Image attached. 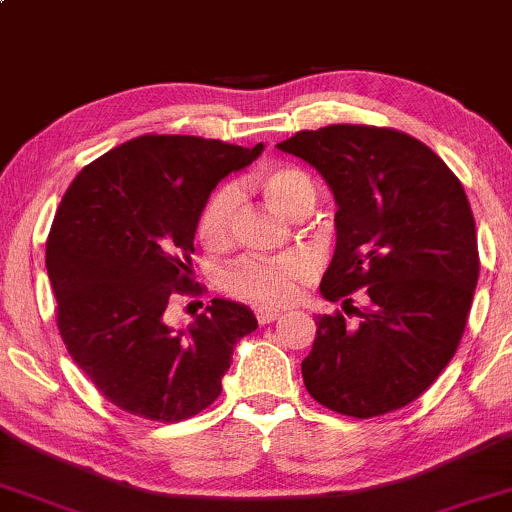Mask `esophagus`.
I'll use <instances>...</instances> for the list:
<instances>
[{
    "label": "esophagus",
    "instance_id": "obj_1",
    "mask_svg": "<svg viewBox=\"0 0 512 512\" xmlns=\"http://www.w3.org/2000/svg\"><path fill=\"white\" fill-rule=\"evenodd\" d=\"M255 317H257V322H260V325H269V322H274L276 317H279V310H274V308H257L255 310Z\"/></svg>",
    "mask_w": 512,
    "mask_h": 512
}]
</instances>
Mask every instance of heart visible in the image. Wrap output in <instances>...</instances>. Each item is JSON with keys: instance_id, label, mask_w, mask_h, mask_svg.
<instances>
[{"instance_id": "b5f03b06", "label": "heart", "mask_w": 512, "mask_h": 512, "mask_svg": "<svg viewBox=\"0 0 512 512\" xmlns=\"http://www.w3.org/2000/svg\"><path fill=\"white\" fill-rule=\"evenodd\" d=\"M255 185L276 211L289 219H301L315 207L317 187L308 170L291 163H274L255 173ZM238 216V187L233 182L221 185L204 204L199 214L197 236L207 250H226L233 243ZM313 264L305 255L289 252L276 260L243 257L226 269L221 286L231 296L252 305L276 308L296 298L301 284L310 279Z\"/></svg>"}]
</instances>
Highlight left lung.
Wrapping results in <instances>:
<instances>
[{"label":"left lung","instance_id":"left-lung-1","mask_svg":"<svg viewBox=\"0 0 512 512\" xmlns=\"http://www.w3.org/2000/svg\"><path fill=\"white\" fill-rule=\"evenodd\" d=\"M276 146L308 161L339 207L320 291L344 313L315 320L305 390L354 419L407 407L455 356L477 289V228L460 178L392 127L327 125Z\"/></svg>","mask_w":512,"mask_h":512}]
</instances>
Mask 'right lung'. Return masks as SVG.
I'll return each mask as SVG.
<instances>
[{"mask_svg": "<svg viewBox=\"0 0 512 512\" xmlns=\"http://www.w3.org/2000/svg\"><path fill=\"white\" fill-rule=\"evenodd\" d=\"M260 151L142 134L88 163L64 192L45 248L57 330L115 407L175 424L221 395L238 339L257 330L252 310L214 298L175 332L166 308L173 296L202 293L187 276L199 214L219 180Z\"/></svg>", "mask_w": 512, "mask_h": 512, "instance_id": "obj_1", "label": "right lung"}]
</instances>
